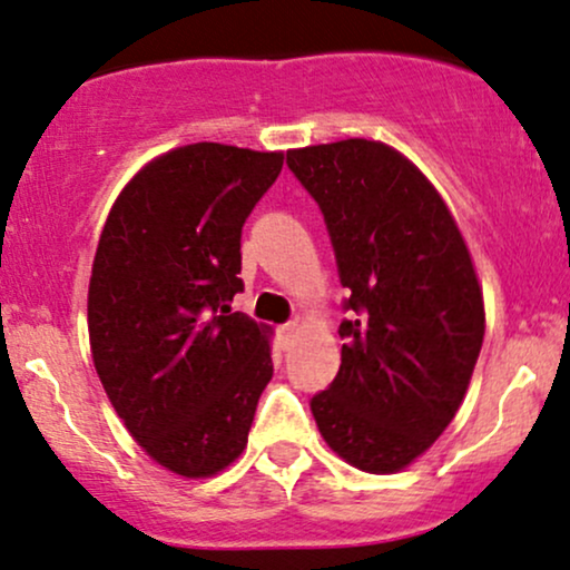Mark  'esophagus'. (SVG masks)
<instances>
[{"label":"esophagus","mask_w":570,"mask_h":570,"mask_svg":"<svg viewBox=\"0 0 570 570\" xmlns=\"http://www.w3.org/2000/svg\"><path fill=\"white\" fill-rule=\"evenodd\" d=\"M297 332H299V321L297 318L289 321V324L281 326V337H284V340H292Z\"/></svg>","instance_id":"1"}]
</instances>
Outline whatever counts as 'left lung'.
<instances>
[{
    "mask_svg": "<svg viewBox=\"0 0 570 570\" xmlns=\"http://www.w3.org/2000/svg\"><path fill=\"white\" fill-rule=\"evenodd\" d=\"M286 164L324 212L351 289L315 424L347 464L393 475L462 406L485 334L481 281L449 204L401 150L347 137L286 150Z\"/></svg>",
    "mask_w": 570,
    "mask_h": 570,
    "instance_id": "left-lung-1",
    "label": "left lung"
}]
</instances>
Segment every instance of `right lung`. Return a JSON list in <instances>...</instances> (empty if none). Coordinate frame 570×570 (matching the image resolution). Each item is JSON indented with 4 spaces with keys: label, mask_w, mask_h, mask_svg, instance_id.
I'll use <instances>...</instances> for the list:
<instances>
[{
    "label": "right lung",
    "mask_w": 570,
    "mask_h": 570,
    "mask_svg": "<svg viewBox=\"0 0 570 570\" xmlns=\"http://www.w3.org/2000/svg\"><path fill=\"white\" fill-rule=\"evenodd\" d=\"M281 150L190 142L116 196L87 292L89 351L108 401L156 464L212 478L246 449L273 376V328L230 313L242 228Z\"/></svg>",
    "instance_id": "right-lung-1"
}]
</instances>
